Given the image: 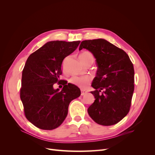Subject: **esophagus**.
I'll return each instance as SVG.
<instances>
[{"label": "esophagus", "mask_w": 155, "mask_h": 155, "mask_svg": "<svg viewBox=\"0 0 155 155\" xmlns=\"http://www.w3.org/2000/svg\"><path fill=\"white\" fill-rule=\"evenodd\" d=\"M87 91H83V90H81V96H84L85 94H87Z\"/></svg>", "instance_id": "esophagus-1"}]
</instances>
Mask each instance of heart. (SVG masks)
<instances>
[{
	"mask_svg": "<svg viewBox=\"0 0 155 155\" xmlns=\"http://www.w3.org/2000/svg\"><path fill=\"white\" fill-rule=\"evenodd\" d=\"M79 59H80L81 61L84 63L87 64L89 62H94V56L93 55L88 51H84L79 55ZM63 70H64L65 68H66V61H64L63 64H62ZM92 80V78L89 76H75L72 77L70 79V82L73 85L78 86L79 88H85L87 87V86L91 83Z\"/></svg>",
	"mask_w": 155,
	"mask_h": 155,
	"instance_id": "heart-1",
	"label": "heart"
}]
</instances>
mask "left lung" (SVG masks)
<instances>
[{"label":"left lung","instance_id":"left-lung-1","mask_svg":"<svg viewBox=\"0 0 155 155\" xmlns=\"http://www.w3.org/2000/svg\"><path fill=\"white\" fill-rule=\"evenodd\" d=\"M85 48L96 58V76L91 92L95 101L88 113L96 123L109 126L118 123L128 114L134 89L133 64L125 51L103 39L85 40L79 50Z\"/></svg>","mask_w":155,"mask_h":155}]
</instances>
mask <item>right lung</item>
Returning <instances> with one entry per match:
<instances>
[{"mask_svg":"<svg viewBox=\"0 0 155 155\" xmlns=\"http://www.w3.org/2000/svg\"><path fill=\"white\" fill-rule=\"evenodd\" d=\"M80 41H50L28 58L22 74L20 97L27 120L37 128L53 130L62 124L70 101L81 95L78 87L59 79L63 59ZM55 83L62 84L61 91Z\"/></svg>","mask_w":155,"mask_h":155,"instance_id":"obj_1","label":"right lung"}]
</instances>
